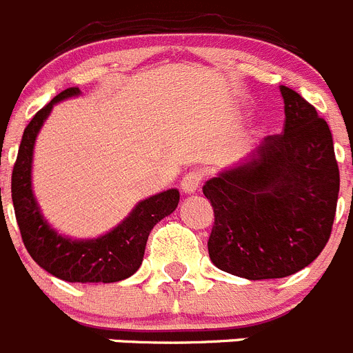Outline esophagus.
I'll return each mask as SVG.
<instances>
[{"label":"esophagus","instance_id":"1","mask_svg":"<svg viewBox=\"0 0 353 353\" xmlns=\"http://www.w3.org/2000/svg\"><path fill=\"white\" fill-rule=\"evenodd\" d=\"M201 180H203V174H201V171H189V173L185 174L182 179V182H180V189H182L185 194H192V192L198 191L199 183H201Z\"/></svg>","mask_w":353,"mask_h":353}]
</instances>
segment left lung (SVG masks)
I'll use <instances>...</instances> for the list:
<instances>
[{"label": "left lung", "instance_id": "8db88e82", "mask_svg": "<svg viewBox=\"0 0 353 353\" xmlns=\"http://www.w3.org/2000/svg\"><path fill=\"white\" fill-rule=\"evenodd\" d=\"M281 95L283 132L203 185L214 208L212 263L251 281L307 267L329 242L338 205L339 168L327 121L288 86Z\"/></svg>", "mask_w": 353, "mask_h": 353}]
</instances>
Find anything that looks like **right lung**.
Here are the masks:
<instances>
[{
  "mask_svg": "<svg viewBox=\"0 0 353 353\" xmlns=\"http://www.w3.org/2000/svg\"><path fill=\"white\" fill-rule=\"evenodd\" d=\"M77 93L79 88L76 86L58 93L31 118L24 129L12 171L15 219L24 248L43 270L68 283H117L130 277L139 269L152 228L176 208L180 192L170 189L143 199L123 223L101 239L70 240L51 230L42 219L39 205L31 192V155L37 134L43 120L51 113L52 105Z\"/></svg>",
  "mask_w": 353,
  "mask_h": 353,
  "instance_id": "obj_1",
  "label": "right lung"
}]
</instances>
